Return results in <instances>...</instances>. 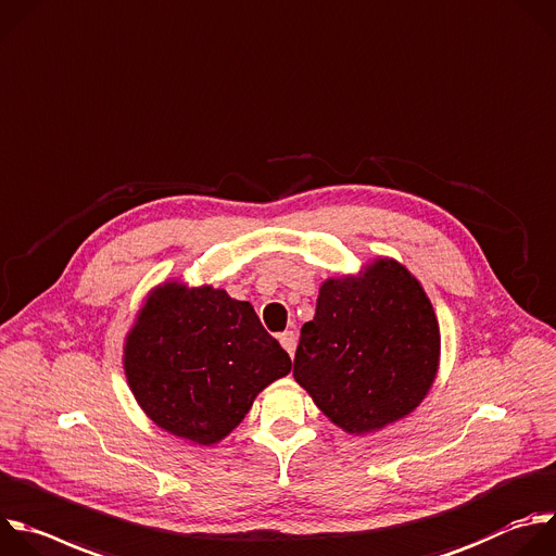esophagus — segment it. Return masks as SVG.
Returning <instances> with one entry per match:
<instances>
[{
  "mask_svg": "<svg viewBox=\"0 0 556 556\" xmlns=\"http://www.w3.org/2000/svg\"><path fill=\"white\" fill-rule=\"evenodd\" d=\"M280 344H282V349L293 357V353H295V344H298L295 332H293V330H285L282 336H280Z\"/></svg>",
  "mask_w": 556,
  "mask_h": 556,
  "instance_id": "34e87169",
  "label": "esophagus"
}]
</instances>
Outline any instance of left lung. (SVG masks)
<instances>
[{"label": "left lung", "instance_id": "left-lung-1", "mask_svg": "<svg viewBox=\"0 0 556 556\" xmlns=\"http://www.w3.org/2000/svg\"><path fill=\"white\" fill-rule=\"evenodd\" d=\"M440 362V328L420 282L377 258L359 276L328 278L300 330L295 381L349 433L401 420L427 396Z\"/></svg>", "mask_w": 556, "mask_h": 556}]
</instances>
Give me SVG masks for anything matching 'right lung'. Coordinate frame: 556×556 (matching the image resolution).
Here are the masks:
<instances>
[{"label":"right lung","mask_w":556,"mask_h":556,"mask_svg":"<svg viewBox=\"0 0 556 556\" xmlns=\"http://www.w3.org/2000/svg\"><path fill=\"white\" fill-rule=\"evenodd\" d=\"M287 351L254 306L224 289L177 280L153 289L125 342V375L138 405L162 429L214 445L258 392L289 375Z\"/></svg>","instance_id":"add662e5"}]
</instances>
